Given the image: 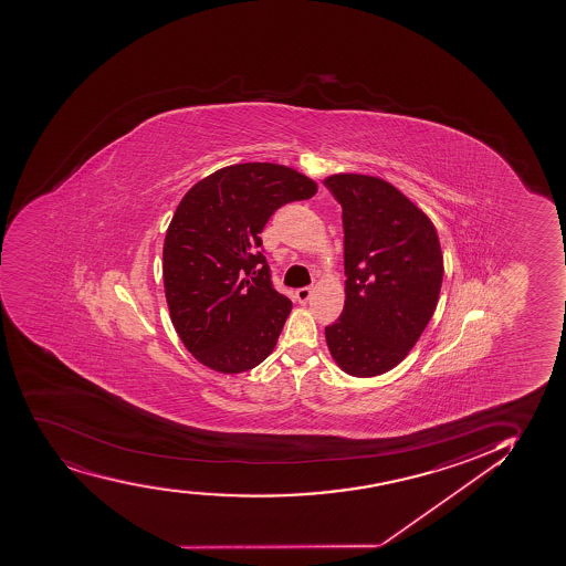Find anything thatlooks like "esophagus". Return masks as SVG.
<instances>
[{
  "label": "esophagus",
  "instance_id": "esophagus-1",
  "mask_svg": "<svg viewBox=\"0 0 566 566\" xmlns=\"http://www.w3.org/2000/svg\"><path fill=\"white\" fill-rule=\"evenodd\" d=\"M312 289L310 286H302L294 291V298L298 300L300 304H306L307 300L312 298Z\"/></svg>",
  "mask_w": 566,
  "mask_h": 566
}]
</instances>
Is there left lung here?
<instances>
[{"instance_id":"1","label":"left lung","mask_w":566,"mask_h":566,"mask_svg":"<svg viewBox=\"0 0 566 566\" xmlns=\"http://www.w3.org/2000/svg\"><path fill=\"white\" fill-rule=\"evenodd\" d=\"M325 185L344 209L345 304L326 326L334 363L381 376L408 357L434 313L443 256L434 224L379 177L334 174Z\"/></svg>"}]
</instances>
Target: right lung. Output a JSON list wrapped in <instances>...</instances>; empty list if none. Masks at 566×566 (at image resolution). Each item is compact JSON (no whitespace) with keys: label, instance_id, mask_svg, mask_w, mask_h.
I'll return each instance as SVG.
<instances>
[{"label":"right lung","instance_id":"1","mask_svg":"<svg viewBox=\"0 0 566 566\" xmlns=\"http://www.w3.org/2000/svg\"><path fill=\"white\" fill-rule=\"evenodd\" d=\"M317 182L272 163L232 164L182 196L163 249L169 317L192 357L241 374L273 352L293 302L277 293L260 232L283 203L307 200Z\"/></svg>","mask_w":566,"mask_h":566}]
</instances>
